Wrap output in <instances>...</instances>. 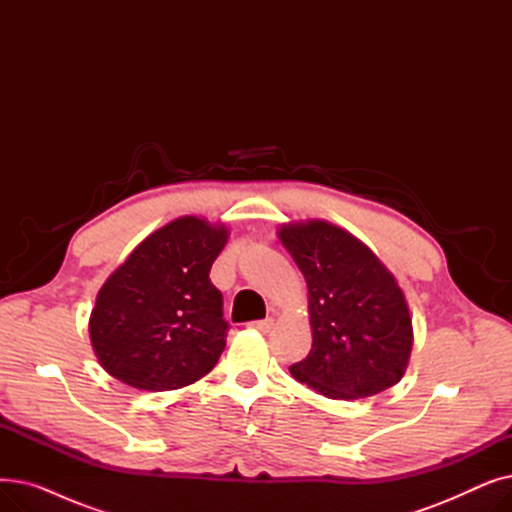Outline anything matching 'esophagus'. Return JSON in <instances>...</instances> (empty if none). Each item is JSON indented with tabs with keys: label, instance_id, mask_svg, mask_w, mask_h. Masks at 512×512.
Listing matches in <instances>:
<instances>
[{
	"label": "esophagus",
	"instance_id": "obj_1",
	"mask_svg": "<svg viewBox=\"0 0 512 512\" xmlns=\"http://www.w3.org/2000/svg\"><path fill=\"white\" fill-rule=\"evenodd\" d=\"M253 330L261 332V334H267L272 328H274V319H261V321H253L251 324Z\"/></svg>",
	"mask_w": 512,
	"mask_h": 512
}]
</instances>
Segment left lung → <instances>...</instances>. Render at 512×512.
<instances>
[{"mask_svg": "<svg viewBox=\"0 0 512 512\" xmlns=\"http://www.w3.org/2000/svg\"><path fill=\"white\" fill-rule=\"evenodd\" d=\"M307 282L313 344L292 378L334 400L380 394L400 382L413 319L394 274L363 240L326 220L278 228Z\"/></svg>", "mask_w": 512, "mask_h": 512, "instance_id": "left-lung-1", "label": "left lung"}]
</instances>
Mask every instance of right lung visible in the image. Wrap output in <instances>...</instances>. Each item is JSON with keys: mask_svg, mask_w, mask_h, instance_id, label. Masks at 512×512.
I'll list each match as a JSON object with an SVG mask.
<instances>
[{"mask_svg": "<svg viewBox=\"0 0 512 512\" xmlns=\"http://www.w3.org/2000/svg\"><path fill=\"white\" fill-rule=\"evenodd\" d=\"M228 234L226 224L182 215L139 242L103 282L89 336L112 378L166 392L195 384L215 367L228 324L209 270Z\"/></svg>", "mask_w": 512, "mask_h": 512, "instance_id": "1", "label": "right lung"}]
</instances>
